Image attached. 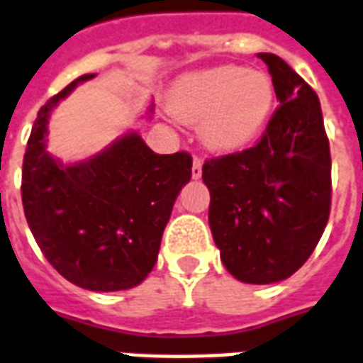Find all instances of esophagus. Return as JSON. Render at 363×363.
Instances as JSON below:
<instances>
[{"label":"esophagus","mask_w":363,"mask_h":363,"mask_svg":"<svg viewBox=\"0 0 363 363\" xmlns=\"http://www.w3.org/2000/svg\"><path fill=\"white\" fill-rule=\"evenodd\" d=\"M191 176H193V179H199L201 176H203V160H201V159L193 160Z\"/></svg>","instance_id":"1"}]
</instances>
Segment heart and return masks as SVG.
I'll return each instance as SVG.
<instances>
[{
  "label": "heart",
  "mask_w": 363,
  "mask_h": 363,
  "mask_svg": "<svg viewBox=\"0 0 363 363\" xmlns=\"http://www.w3.org/2000/svg\"><path fill=\"white\" fill-rule=\"evenodd\" d=\"M274 99L268 74L225 65L179 78L168 105L185 124H201V140L208 149L233 152L262 132Z\"/></svg>",
  "instance_id": "heart-1"
}]
</instances>
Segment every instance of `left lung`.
<instances>
[{"mask_svg":"<svg viewBox=\"0 0 363 363\" xmlns=\"http://www.w3.org/2000/svg\"><path fill=\"white\" fill-rule=\"evenodd\" d=\"M268 65L279 107L256 145L203 164L214 243L225 269L281 281L314 252L331 211V152L318 95L281 57Z\"/></svg>","mask_w":363,"mask_h":363,"instance_id":"obj_1","label":"left lung"}]
</instances>
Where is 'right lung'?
Returning a JSON list of instances; mask_svg holds the SVG:
<instances>
[{
	"mask_svg": "<svg viewBox=\"0 0 363 363\" xmlns=\"http://www.w3.org/2000/svg\"><path fill=\"white\" fill-rule=\"evenodd\" d=\"M94 76L76 78L38 111L21 193L48 262L78 287L107 293L140 285L157 264L172 206L191 179L193 159L185 151L157 155L138 132L84 162L62 166L53 159L45 149L49 113Z\"/></svg>",
	"mask_w": 363,
	"mask_h": 363,
	"instance_id": "right-lung-1",
	"label": "right lung"
}]
</instances>
